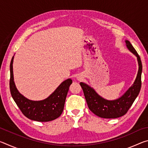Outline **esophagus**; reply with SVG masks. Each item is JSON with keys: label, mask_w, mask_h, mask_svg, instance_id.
Wrapping results in <instances>:
<instances>
[{"label": "esophagus", "mask_w": 148, "mask_h": 148, "mask_svg": "<svg viewBox=\"0 0 148 148\" xmlns=\"http://www.w3.org/2000/svg\"><path fill=\"white\" fill-rule=\"evenodd\" d=\"M77 79L78 80V81H81V80L82 79V77H81V76H78L77 77Z\"/></svg>", "instance_id": "obj_1"}]
</instances>
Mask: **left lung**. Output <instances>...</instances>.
<instances>
[{"label":"left lung","mask_w":148,"mask_h":148,"mask_svg":"<svg viewBox=\"0 0 148 148\" xmlns=\"http://www.w3.org/2000/svg\"><path fill=\"white\" fill-rule=\"evenodd\" d=\"M125 43L129 51L137 57L138 71L134 84L131 87H129L124 95L116 100L108 101L97 94L95 89L88 85L83 82H80L79 84L83 89L85 98L89 110L96 116L102 118H117L124 116L133 104L141 89V75L142 71L141 59L131 42L125 40Z\"/></svg>","instance_id":"left-lung-1"}]
</instances>
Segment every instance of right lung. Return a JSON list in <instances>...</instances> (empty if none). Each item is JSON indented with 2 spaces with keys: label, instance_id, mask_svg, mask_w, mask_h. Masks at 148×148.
<instances>
[{
  "label": "right lung",
  "instance_id": "add662e5",
  "mask_svg": "<svg viewBox=\"0 0 148 148\" xmlns=\"http://www.w3.org/2000/svg\"><path fill=\"white\" fill-rule=\"evenodd\" d=\"M14 56L10 62V89L12 97L22 113L27 118L36 121L47 122L57 119L61 116L64 109L65 100L72 83L71 79L62 82L47 99L34 101L22 95L17 89L14 81Z\"/></svg>",
  "mask_w": 148,
  "mask_h": 148
}]
</instances>
